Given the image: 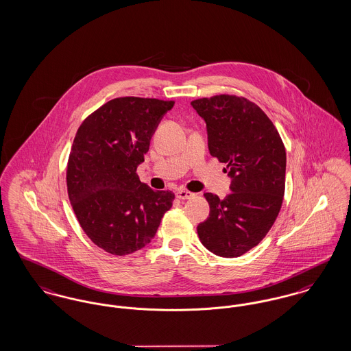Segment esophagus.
I'll return each instance as SVG.
<instances>
[{"label":"esophagus","mask_w":351,"mask_h":351,"mask_svg":"<svg viewBox=\"0 0 351 351\" xmlns=\"http://www.w3.org/2000/svg\"><path fill=\"white\" fill-rule=\"evenodd\" d=\"M176 197L178 198V199H182V201H186V199H190V198H193L194 197V194L193 193H190V191H187V190H178L177 193H176Z\"/></svg>","instance_id":"esophagus-1"}]
</instances>
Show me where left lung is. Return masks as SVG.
Returning <instances> with one entry per match:
<instances>
[{"label":"left lung","instance_id":"1","mask_svg":"<svg viewBox=\"0 0 351 351\" xmlns=\"http://www.w3.org/2000/svg\"><path fill=\"white\" fill-rule=\"evenodd\" d=\"M207 130L208 150L227 164L231 193H206L210 214L198 224L203 245L221 258H238L267 235L285 190L287 154L274 123L247 99L218 95L191 101Z\"/></svg>","mask_w":351,"mask_h":351}]
</instances>
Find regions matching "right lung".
I'll return each mask as SVG.
<instances>
[{"mask_svg":"<svg viewBox=\"0 0 351 351\" xmlns=\"http://www.w3.org/2000/svg\"><path fill=\"white\" fill-rule=\"evenodd\" d=\"M174 101L117 97L79 127L67 165L75 215L93 243L124 256L154 238L174 194L152 190L136 174L150 138Z\"/></svg>","mask_w":351,"mask_h":351,"instance_id":"1","label":"right lung"}]
</instances>
